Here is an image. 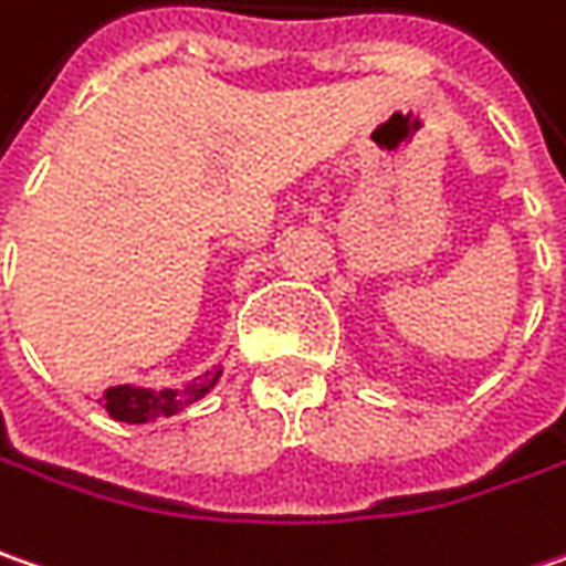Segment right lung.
<instances>
[{
  "mask_svg": "<svg viewBox=\"0 0 566 566\" xmlns=\"http://www.w3.org/2000/svg\"><path fill=\"white\" fill-rule=\"evenodd\" d=\"M222 376V366H212L203 376L185 381L181 388H143V385H114L98 398V405L114 420L124 423H149L158 417L181 413L187 405L200 401Z\"/></svg>",
  "mask_w": 566,
  "mask_h": 566,
  "instance_id": "1",
  "label": "right lung"
}]
</instances>
